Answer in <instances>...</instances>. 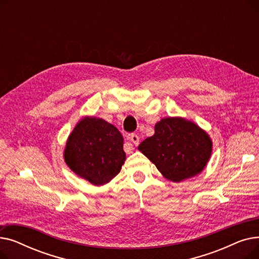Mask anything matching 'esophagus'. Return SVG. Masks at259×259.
Returning <instances> with one entry per match:
<instances>
[{
    "mask_svg": "<svg viewBox=\"0 0 259 259\" xmlns=\"http://www.w3.org/2000/svg\"><path fill=\"white\" fill-rule=\"evenodd\" d=\"M129 140H130V141L133 143V145H135V146H138V145L140 144V138H139L138 134H134V133L130 134V135H129Z\"/></svg>",
    "mask_w": 259,
    "mask_h": 259,
    "instance_id": "1",
    "label": "esophagus"
}]
</instances>
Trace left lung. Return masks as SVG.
<instances>
[{"instance_id": "obj_1", "label": "left lung", "mask_w": 259, "mask_h": 259, "mask_svg": "<svg viewBox=\"0 0 259 259\" xmlns=\"http://www.w3.org/2000/svg\"><path fill=\"white\" fill-rule=\"evenodd\" d=\"M155 133L139 146L169 181L180 183L193 178L206 167L212 153L207 132L183 117H166L154 127Z\"/></svg>"}]
</instances>
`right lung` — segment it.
<instances>
[{
    "mask_svg": "<svg viewBox=\"0 0 259 259\" xmlns=\"http://www.w3.org/2000/svg\"><path fill=\"white\" fill-rule=\"evenodd\" d=\"M120 132L103 118L80 119L68 138L64 158L79 178L102 186L116 176L126 154Z\"/></svg>",
    "mask_w": 259,
    "mask_h": 259,
    "instance_id": "right-lung-1",
    "label": "right lung"
}]
</instances>
